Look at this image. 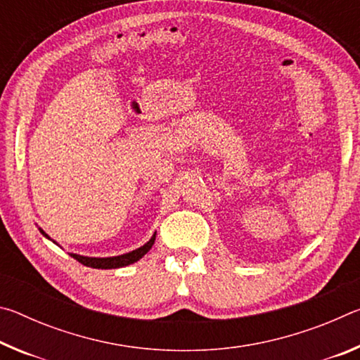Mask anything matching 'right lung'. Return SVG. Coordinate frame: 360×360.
Returning <instances> with one entry per match:
<instances>
[{"label": "right lung", "mask_w": 360, "mask_h": 360, "mask_svg": "<svg viewBox=\"0 0 360 360\" xmlns=\"http://www.w3.org/2000/svg\"><path fill=\"white\" fill-rule=\"evenodd\" d=\"M42 235H46L44 231L41 230ZM47 236V235H46ZM155 241V235L152 236V238L146 243L144 246L135 249V251H131L129 254H124V255H117V257H84V255H77V254H71L72 257H75L77 262H81L82 265L85 266H92V268H120V266H127L133 264V262H136L143 257V255L149 251L154 245Z\"/></svg>", "instance_id": "add662e5"}]
</instances>
